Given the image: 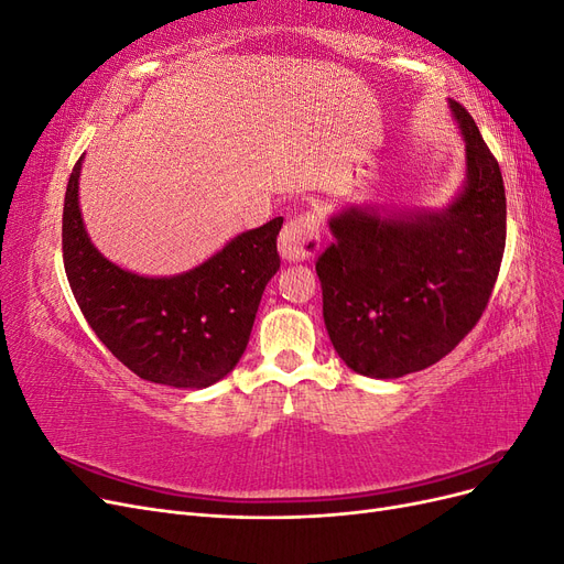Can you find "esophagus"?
Listing matches in <instances>:
<instances>
[{
  "instance_id": "34e87169",
  "label": "esophagus",
  "mask_w": 564,
  "mask_h": 564,
  "mask_svg": "<svg viewBox=\"0 0 564 564\" xmlns=\"http://www.w3.org/2000/svg\"><path fill=\"white\" fill-rule=\"evenodd\" d=\"M319 242L322 235L317 214L305 212L294 216L292 220H286V226L280 232L278 249L286 263H301L313 259L319 249Z\"/></svg>"
}]
</instances>
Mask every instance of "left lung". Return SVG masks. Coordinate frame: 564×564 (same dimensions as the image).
<instances>
[{"label":"left lung","instance_id":"left-lung-1","mask_svg":"<svg viewBox=\"0 0 564 564\" xmlns=\"http://www.w3.org/2000/svg\"><path fill=\"white\" fill-rule=\"evenodd\" d=\"M466 143V178L445 209L348 204L329 216L317 263L334 350L369 379H400L452 352L497 282L506 247V191L473 117L449 100Z\"/></svg>","mask_w":564,"mask_h":564}]
</instances>
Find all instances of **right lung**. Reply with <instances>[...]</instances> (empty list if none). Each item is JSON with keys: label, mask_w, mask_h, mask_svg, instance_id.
Wrapping results in <instances>:
<instances>
[{"label": "right lung", "mask_w": 564, "mask_h": 564, "mask_svg": "<svg viewBox=\"0 0 564 564\" xmlns=\"http://www.w3.org/2000/svg\"><path fill=\"white\" fill-rule=\"evenodd\" d=\"M75 164L63 204V263L79 311L135 377L172 388H209L237 367L265 284L280 270L282 216L240 232L207 261L166 278L119 268L84 228Z\"/></svg>", "instance_id": "1"}]
</instances>
